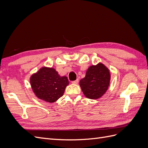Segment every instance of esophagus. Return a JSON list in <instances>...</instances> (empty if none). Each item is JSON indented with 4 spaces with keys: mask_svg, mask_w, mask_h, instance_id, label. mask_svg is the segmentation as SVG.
<instances>
[{
    "mask_svg": "<svg viewBox=\"0 0 148 148\" xmlns=\"http://www.w3.org/2000/svg\"><path fill=\"white\" fill-rule=\"evenodd\" d=\"M78 82H79L78 79H77L76 80H75V81H73L71 83H72L73 84H77L78 83Z\"/></svg>",
    "mask_w": 148,
    "mask_h": 148,
    "instance_id": "obj_1",
    "label": "esophagus"
}]
</instances>
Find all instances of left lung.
<instances>
[{
    "label": "left lung",
    "mask_w": 148,
    "mask_h": 148,
    "mask_svg": "<svg viewBox=\"0 0 148 148\" xmlns=\"http://www.w3.org/2000/svg\"><path fill=\"white\" fill-rule=\"evenodd\" d=\"M110 75L102 64L92 65L88 69L86 76L79 82L84 96L91 99L101 97L108 89Z\"/></svg>",
    "instance_id": "1"
}]
</instances>
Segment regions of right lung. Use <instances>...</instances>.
<instances>
[{"label": "right lung", "mask_w": 148, "mask_h": 148, "mask_svg": "<svg viewBox=\"0 0 148 148\" xmlns=\"http://www.w3.org/2000/svg\"><path fill=\"white\" fill-rule=\"evenodd\" d=\"M30 83L36 96L51 103L63 96L69 84L66 77H60L55 69L47 67H43L31 76Z\"/></svg>", "instance_id": "right-lung-1"}]
</instances>
